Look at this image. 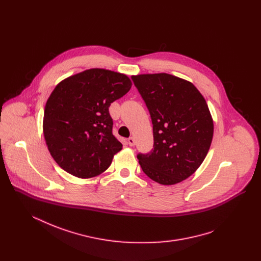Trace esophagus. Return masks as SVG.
<instances>
[{"mask_svg": "<svg viewBox=\"0 0 261 261\" xmlns=\"http://www.w3.org/2000/svg\"><path fill=\"white\" fill-rule=\"evenodd\" d=\"M128 144L130 147H133L135 145V139L133 137H130L128 138Z\"/></svg>", "mask_w": 261, "mask_h": 261, "instance_id": "34e87169", "label": "esophagus"}]
</instances>
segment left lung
<instances>
[{
	"label": "left lung",
	"instance_id": "left-lung-1",
	"mask_svg": "<svg viewBox=\"0 0 261 261\" xmlns=\"http://www.w3.org/2000/svg\"><path fill=\"white\" fill-rule=\"evenodd\" d=\"M149 110L153 148L137 158L144 173L162 185L190 177L205 159L213 121L204 98L191 82L167 73L131 77Z\"/></svg>",
	"mask_w": 261,
	"mask_h": 261
}]
</instances>
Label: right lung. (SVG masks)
I'll return each mask as SVG.
<instances>
[{"label":"right lung","mask_w":261,"mask_h":261,"mask_svg":"<svg viewBox=\"0 0 261 261\" xmlns=\"http://www.w3.org/2000/svg\"><path fill=\"white\" fill-rule=\"evenodd\" d=\"M124 74L88 69L64 79L47 100L43 131L50 155L79 178L106 171L122 144L112 134L111 103L131 89Z\"/></svg>","instance_id":"obj_1"}]
</instances>
